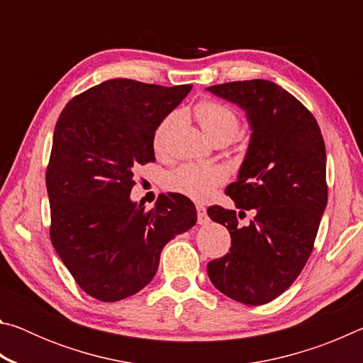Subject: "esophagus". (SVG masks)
<instances>
[{"label":"esophagus","instance_id":"esophagus-1","mask_svg":"<svg viewBox=\"0 0 363 363\" xmlns=\"http://www.w3.org/2000/svg\"><path fill=\"white\" fill-rule=\"evenodd\" d=\"M196 220H199V224H201V225L208 224V220H210V218H208L205 206L196 205Z\"/></svg>","mask_w":363,"mask_h":363}]
</instances>
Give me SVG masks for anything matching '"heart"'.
I'll list each match as a JSON object with an SVG mask.
<instances>
[{
  "label": "heart",
  "mask_w": 363,
  "mask_h": 363,
  "mask_svg": "<svg viewBox=\"0 0 363 363\" xmlns=\"http://www.w3.org/2000/svg\"><path fill=\"white\" fill-rule=\"evenodd\" d=\"M194 116L199 121L205 136L211 140H230L238 133L240 120L237 113L225 104L218 101H201L194 108ZM177 115L169 113L158 123L152 136V147L155 153L162 155L167 150L168 138L176 125ZM227 171L218 164L184 163L171 171L167 177V186L173 192L182 194L192 200H206L213 195L214 189L225 182Z\"/></svg>",
  "instance_id": "1"
}]
</instances>
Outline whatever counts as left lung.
I'll list each match as a JSON object with an SVG mask.
<instances>
[{
  "mask_svg": "<svg viewBox=\"0 0 363 363\" xmlns=\"http://www.w3.org/2000/svg\"><path fill=\"white\" fill-rule=\"evenodd\" d=\"M208 91L240 106L253 133L238 179L225 189L240 211L208 208V216L227 227L232 243L206 270L225 296L261 306L291 286L314 250L328 199L323 136L314 115L267 79L214 84ZM250 209L255 218L240 226L238 218Z\"/></svg>",
  "mask_w": 363,
  "mask_h": 363,
  "instance_id": "1",
  "label": "left lung"
}]
</instances>
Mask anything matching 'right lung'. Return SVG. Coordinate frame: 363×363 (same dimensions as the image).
Segmentation results:
<instances>
[{"label":"right lung","mask_w":363,"mask_h":363,"mask_svg":"<svg viewBox=\"0 0 363 363\" xmlns=\"http://www.w3.org/2000/svg\"><path fill=\"white\" fill-rule=\"evenodd\" d=\"M190 89L107 79L69 101L56 123L46 169L49 235L78 286L104 303L150 284L164 245L196 223L181 194L163 195L150 211L130 199L134 171L155 162L153 131Z\"/></svg>","instance_id":"1"}]
</instances>
